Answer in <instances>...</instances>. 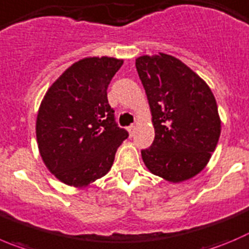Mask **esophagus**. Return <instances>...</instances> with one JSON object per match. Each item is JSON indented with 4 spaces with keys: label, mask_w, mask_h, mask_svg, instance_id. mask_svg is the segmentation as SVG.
Wrapping results in <instances>:
<instances>
[{
    "label": "esophagus",
    "mask_w": 249,
    "mask_h": 249,
    "mask_svg": "<svg viewBox=\"0 0 249 249\" xmlns=\"http://www.w3.org/2000/svg\"><path fill=\"white\" fill-rule=\"evenodd\" d=\"M134 131H136V126H134V124H131V126L128 127L129 136H131V137H133V134H134Z\"/></svg>",
    "instance_id": "34e87169"
}]
</instances>
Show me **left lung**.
Here are the masks:
<instances>
[{"instance_id":"8db88e82","label":"left lung","mask_w":249,"mask_h":249,"mask_svg":"<svg viewBox=\"0 0 249 249\" xmlns=\"http://www.w3.org/2000/svg\"><path fill=\"white\" fill-rule=\"evenodd\" d=\"M151 111L155 138L142 158L151 174L170 182L199 174L221 132L216 100L207 83L174 56L136 60Z\"/></svg>"}]
</instances>
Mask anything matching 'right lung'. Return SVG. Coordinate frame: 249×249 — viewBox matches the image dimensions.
<instances>
[{"label": "right lung", "instance_id": "obj_1", "mask_svg": "<svg viewBox=\"0 0 249 249\" xmlns=\"http://www.w3.org/2000/svg\"><path fill=\"white\" fill-rule=\"evenodd\" d=\"M123 60L87 57L73 63L45 94L36 118L40 155L61 182L85 187L110 171L128 132L120 128L107 87Z\"/></svg>", "mask_w": 249, "mask_h": 249}]
</instances>
